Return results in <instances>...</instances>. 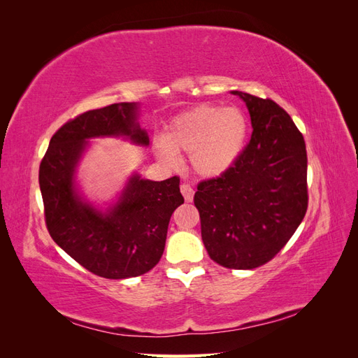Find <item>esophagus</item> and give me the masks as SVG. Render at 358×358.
I'll return each mask as SVG.
<instances>
[{
	"label": "esophagus",
	"instance_id": "1",
	"mask_svg": "<svg viewBox=\"0 0 358 358\" xmlns=\"http://www.w3.org/2000/svg\"><path fill=\"white\" fill-rule=\"evenodd\" d=\"M180 192H182V196H183V199H185L187 203L192 201V199H194V189H192V187L189 185V183H182V185H180Z\"/></svg>",
	"mask_w": 358,
	"mask_h": 358
}]
</instances>
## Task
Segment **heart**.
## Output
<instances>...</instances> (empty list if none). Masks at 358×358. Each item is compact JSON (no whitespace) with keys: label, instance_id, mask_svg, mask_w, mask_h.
<instances>
[{"label":"heart","instance_id":"1","mask_svg":"<svg viewBox=\"0 0 358 358\" xmlns=\"http://www.w3.org/2000/svg\"><path fill=\"white\" fill-rule=\"evenodd\" d=\"M248 122L236 107L201 104L178 115L169 124L164 138L155 140L157 157L173 166L177 154L189 155L194 171L206 178L229 170L245 146Z\"/></svg>","mask_w":358,"mask_h":358}]
</instances>
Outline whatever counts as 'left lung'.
Wrapping results in <instances>:
<instances>
[{"instance_id": "1", "label": "left lung", "mask_w": 358, "mask_h": 358, "mask_svg": "<svg viewBox=\"0 0 358 358\" xmlns=\"http://www.w3.org/2000/svg\"><path fill=\"white\" fill-rule=\"evenodd\" d=\"M246 103L252 136L234 164L197 185L201 239L215 263L248 270L268 263L308 210L306 143L270 99L233 91Z\"/></svg>"}]
</instances>
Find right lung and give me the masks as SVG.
Masks as SVG:
<instances>
[{
    "instance_id": "add662e5",
    "label": "right lung",
    "mask_w": 358,
    "mask_h": 358,
    "mask_svg": "<svg viewBox=\"0 0 358 358\" xmlns=\"http://www.w3.org/2000/svg\"><path fill=\"white\" fill-rule=\"evenodd\" d=\"M136 110V103H116L70 119L52 136L38 170L50 237L86 270L107 279L134 278L154 268L164 252L170 216L183 203L178 176L161 182L133 178L107 213L76 194L74 169L86 138L127 136L134 143H149Z\"/></svg>"
}]
</instances>
